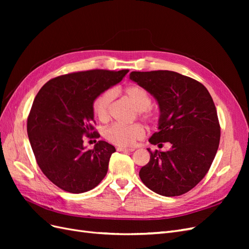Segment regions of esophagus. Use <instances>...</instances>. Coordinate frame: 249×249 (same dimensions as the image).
I'll list each match as a JSON object with an SVG mask.
<instances>
[{
	"label": "esophagus",
	"instance_id": "34e87169",
	"mask_svg": "<svg viewBox=\"0 0 249 249\" xmlns=\"http://www.w3.org/2000/svg\"><path fill=\"white\" fill-rule=\"evenodd\" d=\"M117 152H124V153H131V152H134V148H124V147H117Z\"/></svg>",
	"mask_w": 249,
	"mask_h": 249
}]
</instances>
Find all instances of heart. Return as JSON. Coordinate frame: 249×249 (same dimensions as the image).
Masks as SVG:
<instances>
[{
  "label": "heart",
  "mask_w": 249,
  "mask_h": 249,
  "mask_svg": "<svg viewBox=\"0 0 249 249\" xmlns=\"http://www.w3.org/2000/svg\"><path fill=\"white\" fill-rule=\"evenodd\" d=\"M125 96L127 97L133 106L138 112L142 113V117L147 120L157 119V114L150 111L152 99L144 88L138 85H132L125 89ZM114 97V92L112 90L102 93L93 103V112L96 118L100 122H107L110 117V108ZM144 129L140 124L122 125L113 124L105 131V138L112 144L122 147H131L138 140L144 137Z\"/></svg>",
  "instance_id": "heart-1"
}]
</instances>
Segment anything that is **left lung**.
Returning a JSON list of instances; mask_svg holds the SVG:
<instances>
[{
	"label": "left lung",
	"mask_w": 249,
	"mask_h": 249,
	"mask_svg": "<svg viewBox=\"0 0 249 249\" xmlns=\"http://www.w3.org/2000/svg\"><path fill=\"white\" fill-rule=\"evenodd\" d=\"M130 80L152 94L160 111L158 132L148 141L167 152H150L139 171L148 189L163 196L191 190L207 175L220 140V125L208 89L189 77L170 71H132Z\"/></svg>",
	"instance_id": "8db88e82"
}]
</instances>
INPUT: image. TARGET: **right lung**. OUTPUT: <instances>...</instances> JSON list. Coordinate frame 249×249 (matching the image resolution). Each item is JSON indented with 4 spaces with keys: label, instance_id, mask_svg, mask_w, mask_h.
<instances>
[{
    "label": "right lung",
    "instance_id": "add662e5",
    "mask_svg": "<svg viewBox=\"0 0 249 249\" xmlns=\"http://www.w3.org/2000/svg\"><path fill=\"white\" fill-rule=\"evenodd\" d=\"M127 72L93 70L64 74L50 80L35 96L27 124L30 144L44 176L62 190L87 192L106 177L115 147L100 140L93 149H86L83 136H100L92 133L93 103Z\"/></svg>",
    "mask_w": 249,
    "mask_h": 249
}]
</instances>
